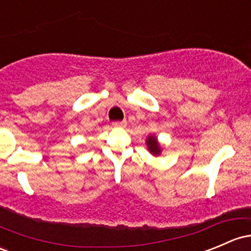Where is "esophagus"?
Segmentation results:
<instances>
[{
  "instance_id": "34e87169",
  "label": "esophagus",
  "mask_w": 251,
  "mask_h": 251,
  "mask_svg": "<svg viewBox=\"0 0 251 251\" xmlns=\"http://www.w3.org/2000/svg\"><path fill=\"white\" fill-rule=\"evenodd\" d=\"M112 126H114L115 128H122V126H126V121H122V122H120V121H116V122L112 123Z\"/></svg>"
}]
</instances>
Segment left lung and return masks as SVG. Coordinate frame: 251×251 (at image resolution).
Returning <instances> with one entry per match:
<instances>
[{
  "instance_id": "obj_1",
  "label": "left lung",
  "mask_w": 251,
  "mask_h": 251,
  "mask_svg": "<svg viewBox=\"0 0 251 251\" xmlns=\"http://www.w3.org/2000/svg\"><path fill=\"white\" fill-rule=\"evenodd\" d=\"M146 145H147L148 151H150V153H152V154L155 155V157H158V155L161 153V147L160 145H159L157 137L154 135H150L147 137Z\"/></svg>"
}]
</instances>
